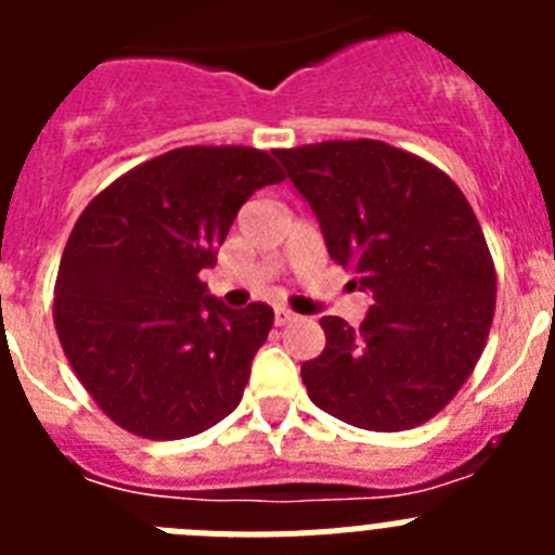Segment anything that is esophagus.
<instances>
[{"mask_svg":"<svg viewBox=\"0 0 555 555\" xmlns=\"http://www.w3.org/2000/svg\"><path fill=\"white\" fill-rule=\"evenodd\" d=\"M288 322H297V313L294 311H286V308H278L274 311V325H288Z\"/></svg>","mask_w":555,"mask_h":555,"instance_id":"obj_1","label":"esophagus"}]
</instances>
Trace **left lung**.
I'll return each instance as SVG.
<instances>
[{
  "mask_svg": "<svg viewBox=\"0 0 555 555\" xmlns=\"http://www.w3.org/2000/svg\"><path fill=\"white\" fill-rule=\"evenodd\" d=\"M313 208L327 253L370 288L361 327L322 317L325 350L302 364L313 405L364 430H409L459 395L494 317L492 253L439 166L386 141L274 150Z\"/></svg>",
  "mask_w": 555,
  "mask_h": 555,
  "instance_id": "8db88e82",
  "label": "left lung"
}]
</instances>
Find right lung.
<instances>
[{"label":"right lung","instance_id":"right-lung-1","mask_svg":"<svg viewBox=\"0 0 555 555\" xmlns=\"http://www.w3.org/2000/svg\"><path fill=\"white\" fill-rule=\"evenodd\" d=\"M286 175L253 146H180L102 189L55 281V331L102 414L144 439L203 434L242 403L274 311H230L199 272L235 214Z\"/></svg>","mask_w":555,"mask_h":555}]
</instances>
